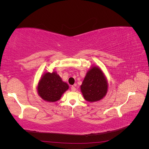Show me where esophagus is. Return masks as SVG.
Here are the masks:
<instances>
[{
    "label": "esophagus",
    "instance_id": "1",
    "mask_svg": "<svg viewBox=\"0 0 149 149\" xmlns=\"http://www.w3.org/2000/svg\"><path fill=\"white\" fill-rule=\"evenodd\" d=\"M71 91H73V92L76 91V88H75V87L74 86H73L71 87Z\"/></svg>",
    "mask_w": 149,
    "mask_h": 149
}]
</instances>
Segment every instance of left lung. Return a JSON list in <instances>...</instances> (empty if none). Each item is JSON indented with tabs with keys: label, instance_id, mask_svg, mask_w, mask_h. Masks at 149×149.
I'll return each instance as SVG.
<instances>
[{
	"label": "left lung",
	"instance_id": "8db88e82",
	"mask_svg": "<svg viewBox=\"0 0 149 149\" xmlns=\"http://www.w3.org/2000/svg\"><path fill=\"white\" fill-rule=\"evenodd\" d=\"M80 89L84 100L88 102L99 101L106 95L107 80L100 67L93 66L88 70Z\"/></svg>",
	"mask_w": 149,
	"mask_h": 149
}]
</instances>
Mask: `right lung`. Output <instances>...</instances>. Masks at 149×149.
I'll return each instance as SVG.
<instances>
[{"label":"right lung","mask_w":149,"mask_h":149,"mask_svg":"<svg viewBox=\"0 0 149 149\" xmlns=\"http://www.w3.org/2000/svg\"><path fill=\"white\" fill-rule=\"evenodd\" d=\"M37 92L42 100L48 102H56L69 88L66 82L63 81L56 71L44 73L39 80Z\"/></svg>","instance_id":"1"}]
</instances>
